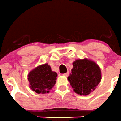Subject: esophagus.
Returning a JSON list of instances; mask_svg holds the SVG:
<instances>
[{"label": "esophagus", "mask_w": 121, "mask_h": 121, "mask_svg": "<svg viewBox=\"0 0 121 121\" xmlns=\"http://www.w3.org/2000/svg\"><path fill=\"white\" fill-rule=\"evenodd\" d=\"M69 75V72H67L65 73H64L63 75L64 76H68Z\"/></svg>", "instance_id": "obj_1"}]
</instances>
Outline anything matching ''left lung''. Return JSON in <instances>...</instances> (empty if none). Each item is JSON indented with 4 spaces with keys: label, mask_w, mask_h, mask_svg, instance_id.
Returning a JSON list of instances; mask_svg holds the SVG:
<instances>
[{
    "label": "left lung",
    "mask_w": 121,
    "mask_h": 121,
    "mask_svg": "<svg viewBox=\"0 0 121 121\" xmlns=\"http://www.w3.org/2000/svg\"><path fill=\"white\" fill-rule=\"evenodd\" d=\"M72 64L73 68L68 80L74 92L80 95H89L101 81L100 67L94 61L86 58L76 60Z\"/></svg>",
    "instance_id": "8db88e82"
}]
</instances>
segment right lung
Returning a JSON list of instances; mask_svg holds the SVG:
<instances>
[{
    "label": "right lung",
    "mask_w": 121,
    "mask_h": 121,
    "mask_svg": "<svg viewBox=\"0 0 121 121\" xmlns=\"http://www.w3.org/2000/svg\"><path fill=\"white\" fill-rule=\"evenodd\" d=\"M57 76V73L52 71L48 63L40 65L29 73V87L37 94L49 93L56 84Z\"/></svg>",
    "instance_id": "1"
}]
</instances>
